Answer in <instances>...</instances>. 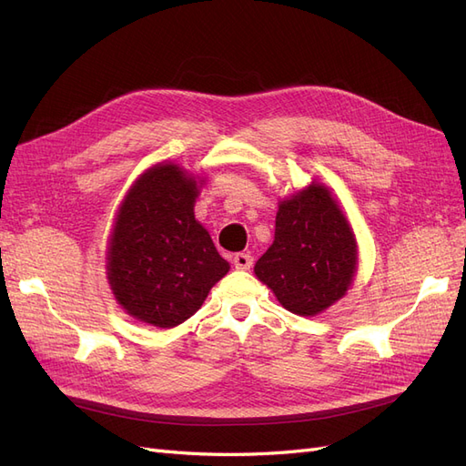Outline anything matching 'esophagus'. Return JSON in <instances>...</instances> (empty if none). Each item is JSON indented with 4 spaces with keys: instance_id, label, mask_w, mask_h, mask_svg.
I'll list each match as a JSON object with an SVG mask.
<instances>
[{
    "instance_id": "1",
    "label": "esophagus",
    "mask_w": 466,
    "mask_h": 466,
    "mask_svg": "<svg viewBox=\"0 0 466 466\" xmlns=\"http://www.w3.org/2000/svg\"><path fill=\"white\" fill-rule=\"evenodd\" d=\"M233 264H235V268H238V270H248V268L252 266V257L247 255V252H237V255L233 257Z\"/></svg>"
}]
</instances>
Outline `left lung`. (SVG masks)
<instances>
[{"instance_id": "obj_1", "label": "left lung", "mask_w": 466, "mask_h": 466, "mask_svg": "<svg viewBox=\"0 0 466 466\" xmlns=\"http://www.w3.org/2000/svg\"><path fill=\"white\" fill-rule=\"evenodd\" d=\"M358 247L330 192L313 182L279 204L274 243L255 266L288 311L313 317L348 291Z\"/></svg>"}]
</instances>
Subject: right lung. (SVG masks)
I'll list each match as a JSON object with an SVG mask.
<instances>
[{
    "label": "right lung",
    "instance_id": "obj_1",
    "mask_svg": "<svg viewBox=\"0 0 466 466\" xmlns=\"http://www.w3.org/2000/svg\"><path fill=\"white\" fill-rule=\"evenodd\" d=\"M196 180L177 165H155L136 180L108 247V281L126 313L173 329L202 307L229 272L194 218Z\"/></svg>",
    "mask_w": 466,
    "mask_h": 466
}]
</instances>
